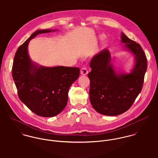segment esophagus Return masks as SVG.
<instances>
[{
	"mask_svg": "<svg viewBox=\"0 0 158 158\" xmlns=\"http://www.w3.org/2000/svg\"><path fill=\"white\" fill-rule=\"evenodd\" d=\"M80 73L83 75H86L88 73V69L86 68H82V69H81Z\"/></svg>",
	"mask_w": 158,
	"mask_h": 158,
	"instance_id": "esophagus-1",
	"label": "esophagus"
}]
</instances>
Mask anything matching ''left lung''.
<instances>
[{
  "label": "left lung",
  "mask_w": 158,
  "mask_h": 158,
  "mask_svg": "<svg viewBox=\"0 0 158 158\" xmlns=\"http://www.w3.org/2000/svg\"><path fill=\"white\" fill-rule=\"evenodd\" d=\"M123 47L134 56V65L130 72L116 71L109 50L104 49L90 60L89 98L98 113L115 116L128 110L142 90L147 63L141 46L121 34Z\"/></svg>",
  "instance_id": "obj_1"
}]
</instances>
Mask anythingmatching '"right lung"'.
I'll use <instances>...</instances> for the list:
<instances>
[{"label":"right lung","mask_w":158,"mask_h":158,"mask_svg":"<svg viewBox=\"0 0 158 158\" xmlns=\"http://www.w3.org/2000/svg\"><path fill=\"white\" fill-rule=\"evenodd\" d=\"M57 30H38L16 52L12 75L18 96L33 113L51 117L66 107L70 86L80 75V69L66 66L45 67L33 62L28 54L30 40L41 33Z\"/></svg>","instance_id":"right-lung-1"}]
</instances>
